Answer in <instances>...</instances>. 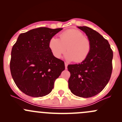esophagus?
Returning <instances> with one entry per match:
<instances>
[{
    "instance_id": "esophagus-1",
    "label": "esophagus",
    "mask_w": 122,
    "mask_h": 122,
    "mask_svg": "<svg viewBox=\"0 0 122 122\" xmlns=\"http://www.w3.org/2000/svg\"><path fill=\"white\" fill-rule=\"evenodd\" d=\"M67 66H68V63H67V62H65V67H66V69L67 68Z\"/></svg>"
}]
</instances>
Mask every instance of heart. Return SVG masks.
Segmentation results:
<instances>
[{"label":"heart","instance_id":"obj_1","mask_svg":"<svg viewBox=\"0 0 122 122\" xmlns=\"http://www.w3.org/2000/svg\"><path fill=\"white\" fill-rule=\"evenodd\" d=\"M90 41L80 30L70 29L60 34V39L52 37L49 48L52 55L59 58L66 51V58L70 61L80 62L87 58L91 51Z\"/></svg>","mask_w":122,"mask_h":122}]
</instances>
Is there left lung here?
I'll return each instance as SVG.
<instances>
[{"mask_svg": "<svg viewBox=\"0 0 122 122\" xmlns=\"http://www.w3.org/2000/svg\"><path fill=\"white\" fill-rule=\"evenodd\" d=\"M90 41L91 51L80 64H70L68 87L71 93L88 98L100 93L110 80L112 72L113 51L107 39L87 26H78Z\"/></svg>", "mask_w": 122, "mask_h": 122, "instance_id": "left-lung-1", "label": "left lung"}]
</instances>
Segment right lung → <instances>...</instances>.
Instances as JSON below:
<instances>
[{
    "label": "right lung",
    "instance_id": "1",
    "mask_svg": "<svg viewBox=\"0 0 122 122\" xmlns=\"http://www.w3.org/2000/svg\"><path fill=\"white\" fill-rule=\"evenodd\" d=\"M62 28L45 27L20 34L11 52L10 69L17 87L34 97L46 96L54 88V82L65 70L64 62L55 58L49 41Z\"/></svg>",
    "mask_w": 122,
    "mask_h": 122
}]
</instances>
